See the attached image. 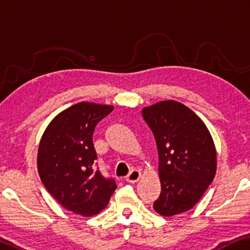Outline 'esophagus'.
Returning a JSON list of instances; mask_svg holds the SVG:
<instances>
[{
	"mask_svg": "<svg viewBox=\"0 0 250 250\" xmlns=\"http://www.w3.org/2000/svg\"><path fill=\"white\" fill-rule=\"evenodd\" d=\"M140 177H142V173H140V171L136 170V168H133V170L130 171L129 174L126 175L125 180H126V182H130V184H135V182L139 180Z\"/></svg>",
	"mask_w": 250,
	"mask_h": 250,
	"instance_id": "esophagus-1",
	"label": "esophagus"
}]
</instances>
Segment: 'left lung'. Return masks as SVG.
<instances>
[{
  "mask_svg": "<svg viewBox=\"0 0 250 250\" xmlns=\"http://www.w3.org/2000/svg\"><path fill=\"white\" fill-rule=\"evenodd\" d=\"M159 152L161 194L153 204L163 216L192 208L213 181L216 153L212 136L190 108L163 101L142 112Z\"/></svg>",
  "mask_w": 250,
  "mask_h": 250,
  "instance_id": "1",
  "label": "left lung"
}]
</instances>
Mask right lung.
Instances as JSON below:
<instances>
[{"mask_svg": "<svg viewBox=\"0 0 250 250\" xmlns=\"http://www.w3.org/2000/svg\"><path fill=\"white\" fill-rule=\"evenodd\" d=\"M113 106L82 102L52 120L42 137L37 167L47 191L68 210L96 215L106 207L117 184L96 168L95 126Z\"/></svg>", "mask_w": 250, "mask_h": 250, "instance_id": "obj_1", "label": "right lung"}]
</instances>
